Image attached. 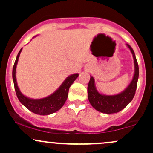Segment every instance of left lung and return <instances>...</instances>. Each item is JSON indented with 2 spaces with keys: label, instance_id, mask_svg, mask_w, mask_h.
I'll return each mask as SVG.
<instances>
[{
  "label": "left lung",
  "instance_id": "8db88e82",
  "mask_svg": "<svg viewBox=\"0 0 153 153\" xmlns=\"http://www.w3.org/2000/svg\"><path fill=\"white\" fill-rule=\"evenodd\" d=\"M127 46L129 47L132 53L135 71L134 77L130 84L122 93L117 95H114V96H104V95L100 94L95 87L94 78L91 76L90 81L88 85V98L91 106L100 112L107 114L117 113L124 109L134 98L135 92H136L137 85L139 67L134 50L128 44H127Z\"/></svg>",
  "mask_w": 153,
  "mask_h": 153
}]
</instances>
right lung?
Instances as JSON below:
<instances>
[{
	"label": "right lung",
	"mask_w": 153,
	"mask_h": 153,
	"mask_svg": "<svg viewBox=\"0 0 153 153\" xmlns=\"http://www.w3.org/2000/svg\"><path fill=\"white\" fill-rule=\"evenodd\" d=\"M22 49H21L17 55L16 59L13 65V72H12V76H13V84L16 94L17 97L21 103L24 105L26 108L30 110L33 113L39 115H48L53 114L57 111L62 108L64 103H65L68 96V91L70 87L75 81V79L78 77V73L71 75V76L68 77L66 80L63 82V83L60 85V87L57 89L54 94H52L48 97L42 99H31L26 97L23 95L19 91L18 85H17L16 79V68L18 62L19 55Z\"/></svg>",
	"instance_id": "add662e5"
}]
</instances>
